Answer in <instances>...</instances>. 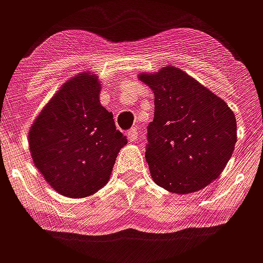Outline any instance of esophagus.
I'll use <instances>...</instances> for the list:
<instances>
[{
	"label": "esophagus",
	"mask_w": 263,
	"mask_h": 263,
	"mask_svg": "<svg viewBox=\"0 0 263 263\" xmlns=\"http://www.w3.org/2000/svg\"><path fill=\"white\" fill-rule=\"evenodd\" d=\"M138 138H139V130L136 128V127H133V128H130V130L127 132V139H128L130 142H133V143H135V142L138 140Z\"/></svg>",
	"instance_id": "esophagus-1"
}]
</instances>
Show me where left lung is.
<instances>
[{
	"label": "left lung",
	"instance_id": "left-lung-1",
	"mask_svg": "<svg viewBox=\"0 0 263 263\" xmlns=\"http://www.w3.org/2000/svg\"><path fill=\"white\" fill-rule=\"evenodd\" d=\"M154 93L146 161L157 185L191 194L219 177L237 143V120L227 102L176 66L140 73Z\"/></svg>",
	"mask_w": 263,
	"mask_h": 263
}]
</instances>
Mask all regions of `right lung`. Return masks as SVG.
I'll use <instances>...</instances> for the list:
<instances>
[{
    "mask_svg": "<svg viewBox=\"0 0 263 263\" xmlns=\"http://www.w3.org/2000/svg\"><path fill=\"white\" fill-rule=\"evenodd\" d=\"M95 73L68 80L43 108L29 130L32 161L51 188L83 198L108 183L115 158L127 143L112 112L99 100Z\"/></svg>",
    "mask_w": 263,
    "mask_h": 263,
    "instance_id": "1",
    "label": "right lung"
}]
</instances>
